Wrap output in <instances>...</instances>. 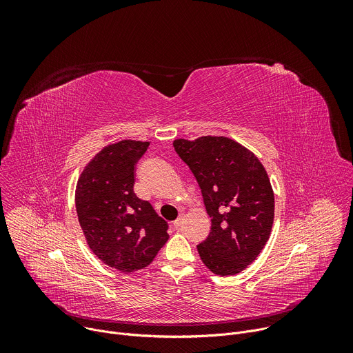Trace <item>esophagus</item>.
Listing matches in <instances>:
<instances>
[{"instance_id":"1","label":"esophagus","mask_w":353,"mask_h":353,"mask_svg":"<svg viewBox=\"0 0 353 353\" xmlns=\"http://www.w3.org/2000/svg\"><path fill=\"white\" fill-rule=\"evenodd\" d=\"M181 223H183V216H179V218L173 222V228H174V229H179V228L181 226Z\"/></svg>"}]
</instances>
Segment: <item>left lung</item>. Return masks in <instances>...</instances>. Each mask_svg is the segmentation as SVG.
<instances>
[{"instance_id": "left-lung-1", "label": "left lung", "mask_w": 353, "mask_h": 353, "mask_svg": "<svg viewBox=\"0 0 353 353\" xmlns=\"http://www.w3.org/2000/svg\"><path fill=\"white\" fill-rule=\"evenodd\" d=\"M174 150L192 172L211 218L208 237L196 245L216 275L241 272L270 239L274 191L268 174L247 148L226 137L176 139Z\"/></svg>"}]
</instances>
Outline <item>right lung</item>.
<instances>
[{"mask_svg": "<svg viewBox=\"0 0 353 353\" xmlns=\"http://www.w3.org/2000/svg\"><path fill=\"white\" fill-rule=\"evenodd\" d=\"M149 142L105 146L83 169L75 191L78 221L99 260L124 274L148 267L169 239L165 222L134 192V170Z\"/></svg>", "mask_w": 353, "mask_h": 353, "instance_id": "obj_1", "label": "right lung"}]
</instances>
